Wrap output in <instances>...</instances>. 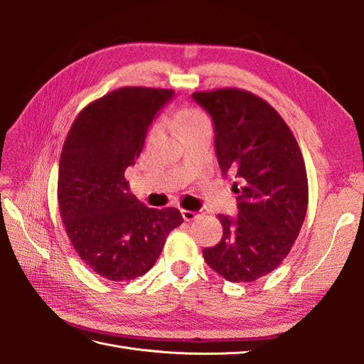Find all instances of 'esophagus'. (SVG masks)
<instances>
[{"instance_id": "esophagus-1", "label": "esophagus", "mask_w": 364, "mask_h": 364, "mask_svg": "<svg viewBox=\"0 0 364 364\" xmlns=\"http://www.w3.org/2000/svg\"><path fill=\"white\" fill-rule=\"evenodd\" d=\"M181 213H182V217L185 222H191V220L200 217V214H202L200 211H188V209H182Z\"/></svg>"}]
</instances>
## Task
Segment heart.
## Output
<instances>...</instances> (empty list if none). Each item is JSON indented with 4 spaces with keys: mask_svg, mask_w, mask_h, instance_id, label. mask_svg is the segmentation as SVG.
<instances>
[{
    "mask_svg": "<svg viewBox=\"0 0 364 364\" xmlns=\"http://www.w3.org/2000/svg\"><path fill=\"white\" fill-rule=\"evenodd\" d=\"M205 119L206 118L200 112L194 111V109H185V111H179L178 114L173 115L171 123L178 129L185 132L188 127H191L194 124H199V123H202V121H205ZM156 132H158V126L153 127L151 135H155Z\"/></svg>",
    "mask_w": 364,
    "mask_h": 364,
    "instance_id": "1",
    "label": "heart"
}]
</instances>
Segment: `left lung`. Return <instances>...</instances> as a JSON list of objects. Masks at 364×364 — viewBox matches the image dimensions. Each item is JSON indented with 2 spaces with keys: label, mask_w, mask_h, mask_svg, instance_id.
I'll return each mask as SVG.
<instances>
[{
  "label": "left lung",
  "mask_w": 364,
  "mask_h": 364,
  "mask_svg": "<svg viewBox=\"0 0 364 364\" xmlns=\"http://www.w3.org/2000/svg\"><path fill=\"white\" fill-rule=\"evenodd\" d=\"M193 98L213 118L218 165L238 194V215L218 214L223 237L203 258L225 279L252 282L277 269L299 235L308 206L304 156L282 117L255 94L223 87Z\"/></svg>",
  "instance_id": "8db88e82"
}]
</instances>
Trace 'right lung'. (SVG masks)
Segmentation results:
<instances>
[{
  "instance_id": "obj_1",
  "label": "right lung",
  "mask_w": 364,
  "mask_h": 364,
  "mask_svg": "<svg viewBox=\"0 0 364 364\" xmlns=\"http://www.w3.org/2000/svg\"><path fill=\"white\" fill-rule=\"evenodd\" d=\"M173 94L119 87L82 109L65 139L58 181L62 222L82 261L109 281L147 273L167 235L183 223L179 209L141 203L124 178L141 155L151 121Z\"/></svg>"
}]
</instances>
